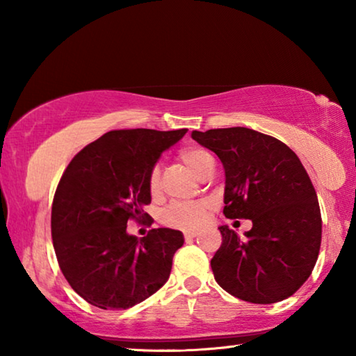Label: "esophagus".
Listing matches in <instances>:
<instances>
[{
    "label": "esophagus",
    "instance_id": "obj_1",
    "mask_svg": "<svg viewBox=\"0 0 356 356\" xmlns=\"http://www.w3.org/2000/svg\"><path fill=\"white\" fill-rule=\"evenodd\" d=\"M197 236H200V234H197V232H185V234H184L185 240H191V238H195V237H197Z\"/></svg>",
    "mask_w": 356,
    "mask_h": 356
}]
</instances>
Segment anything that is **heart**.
I'll use <instances>...</instances> for the list:
<instances>
[{
  "label": "heart",
  "instance_id": "obj_1",
  "mask_svg": "<svg viewBox=\"0 0 356 356\" xmlns=\"http://www.w3.org/2000/svg\"><path fill=\"white\" fill-rule=\"evenodd\" d=\"M179 160L195 172L197 177H207L213 172L215 161L207 150L196 146H186L179 150ZM147 186L152 196L160 193V172L154 168L149 174ZM210 215V206L207 202H174L170 204L161 213V221L166 226L174 229H182V231H193V229L201 227L207 221Z\"/></svg>",
  "mask_w": 356,
  "mask_h": 356
}]
</instances>
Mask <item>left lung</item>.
Segmentation results:
<instances>
[{"instance_id":"1","label":"left lung","mask_w":356,"mask_h":356,"mask_svg":"<svg viewBox=\"0 0 356 356\" xmlns=\"http://www.w3.org/2000/svg\"><path fill=\"white\" fill-rule=\"evenodd\" d=\"M225 168L226 218L252 221L240 238L220 226L221 246L210 261L215 281L257 305L286 300L314 268L322 216L311 179L297 154L273 136L246 127L193 131Z\"/></svg>"}]
</instances>
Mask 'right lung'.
I'll use <instances>...</instances> for the list:
<instances>
[{
    "mask_svg": "<svg viewBox=\"0 0 356 356\" xmlns=\"http://www.w3.org/2000/svg\"><path fill=\"white\" fill-rule=\"evenodd\" d=\"M185 134L111 130L65 168L53 197L51 238L63 275L88 303L127 309L170 278L182 232L159 227L138 238L127 234V221L149 218L143 210L150 204L149 174Z\"/></svg>",
    "mask_w": 356,
    "mask_h": 356,
    "instance_id": "right-lung-1",
    "label": "right lung"
}]
</instances>
